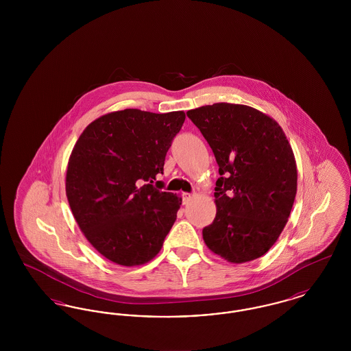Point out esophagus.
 <instances>
[{
  "mask_svg": "<svg viewBox=\"0 0 351 351\" xmlns=\"http://www.w3.org/2000/svg\"><path fill=\"white\" fill-rule=\"evenodd\" d=\"M193 197V193H188V192H184L183 193V202L184 204H188V201L191 200Z\"/></svg>",
  "mask_w": 351,
  "mask_h": 351,
  "instance_id": "esophagus-1",
  "label": "esophagus"
}]
</instances>
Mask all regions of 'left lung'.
I'll return each mask as SVG.
<instances>
[{
	"mask_svg": "<svg viewBox=\"0 0 351 351\" xmlns=\"http://www.w3.org/2000/svg\"><path fill=\"white\" fill-rule=\"evenodd\" d=\"M209 143L219 178L215 221L202 229L206 246L230 263L265 255L288 221L298 169L292 149L276 121L228 102L186 112Z\"/></svg>",
	"mask_w": 351,
	"mask_h": 351,
	"instance_id": "8db88e82",
	"label": "left lung"
}]
</instances>
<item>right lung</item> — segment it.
<instances>
[{"label": "right lung", "instance_id": "1", "mask_svg": "<svg viewBox=\"0 0 351 351\" xmlns=\"http://www.w3.org/2000/svg\"><path fill=\"white\" fill-rule=\"evenodd\" d=\"M184 119V112L109 113L88 125L72 150L71 210L90 245L113 263H147L176 221L182 199L160 191L156 176Z\"/></svg>", "mask_w": 351, "mask_h": 351}]
</instances>
